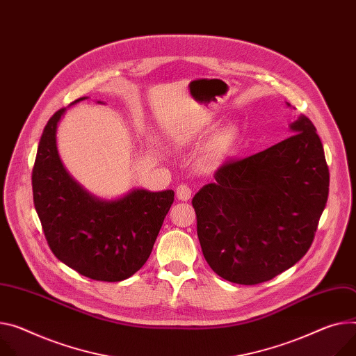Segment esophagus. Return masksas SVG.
<instances>
[{"mask_svg":"<svg viewBox=\"0 0 356 356\" xmlns=\"http://www.w3.org/2000/svg\"><path fill=\"white\" fill-rule=\"evenodd\" d=\"M191 194H193V191H191V188L185 184H181L178 185L177 188V198L179 201H188L191 198Z\"/></svg>","mask_w":356,"mask_h":356,"instance_id":"34e87169","label":"esophagus"}]
</instances>
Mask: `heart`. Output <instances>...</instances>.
<instances>
[{
  "mask_svg": "<svg viewBox=\"0 0 356 356\" xmlns=\"http://www.w3.org/2000/svg\"><path fill=\"white\" fill-rule=\"evenodd\" d=\"M238 145L239 132L235 127H225L216 131L202 152L201 167L207 171L220 168L235 155Z\"/></svg>",
  "mask_w": 356,
  "mask_h": 356,
  "instance_id": "obj_1",
  "label": "heart"
}]
</instances>
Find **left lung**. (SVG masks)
Wrapping results in <instances>:
<instances>
[{
	"label": "left lung",
	"mask_w": 356,
	"mask_h": 356,
	"mask_svg": "<svg viewBox=\"0 0 356 356\" xmlns=\"http://www.w3.org/2000/svg\"><path fill=\"white\" fill-rule=\"evenodd\" d=\"M289 131V138L265 151L225 162L193 200L202 254L229 282L269 281L293 266L314 241L330 170L307 117L299 115Z\"/></svg>",
	"instance_id": "left-lung-1"
}]
</instances>
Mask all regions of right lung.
I'll return each instance as SVG.
<instances>
[{"instance_id":"obj_1","label":"right lung","mask_w":356,"mask_h":356,"mask_svg":"<svg viewBox=\"0 0 356 356\" xmlns=\"http://www.w3.org/2000/svg\"><path fill=\"white\" fill-rule=\"evenodd\" d=\"M65 113L63 108L49 118L38 144L33 170L35 211L49 248L61 262L95 281H124L149 258L174 191L134 188L114 200L88 193L58 154L57 128Z\"/></svg>"}]
</instances>
